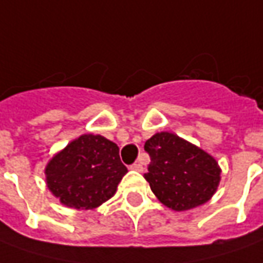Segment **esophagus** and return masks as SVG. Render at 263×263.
I'll return each instance as SVG.
<instances>
[{"instance_id": "esophagus-1", "label": "esophagus", "mask_w": 263, "mask_h": 263, "mask_svg": "<svg viewBox=\"0 0 263 263\" xmlns=\"http://www.w3.org/2000/svg\"><path fill=\"white\" fill-rule=\"evenodd\" d=\"M131 170L138 171V172H142V171H144V166H142L141 163H134V165H131Z\"/></svg>"}]
</instances>
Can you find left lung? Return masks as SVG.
Returning <instances> with one entry per match:
<instances>
[{"label":"left lung","instance_id":"1","mask_svg":"<svg viewBox=\"0 0 263 263\" xmlns=\"http://www.w3.org/2000/svg\"><path fill=\"white\" fill-rule=\"evenodd\" d=\"M151 163L145 179L161 203L172 211L201 206L214 196L221 168L212 155L172 132H157L145 142Z\"/></svg>","mask_w":263,"mask_h":263}]
</instances>
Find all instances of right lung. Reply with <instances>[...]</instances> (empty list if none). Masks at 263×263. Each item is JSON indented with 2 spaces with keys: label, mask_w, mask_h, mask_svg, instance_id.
Wrapping results in <instances>:
<instances>
[{
  "label": "right lung",
  "mask_w": 263,
  "mask_h": 263,
  "mask_svg": "<svg viewBox=\"0 0 263 263\" xmlns=\"http://www.w3.org/2000/svg\"><path fill=\"white\" fill-rule=\"evenodd\" d=\"M126 172L118 145L102 135L84 134L49 159L45 181L62 205L87 211L111 199Z\"/></svg>",
  "instance_id": "right-lung-1"
}]
</instances>
